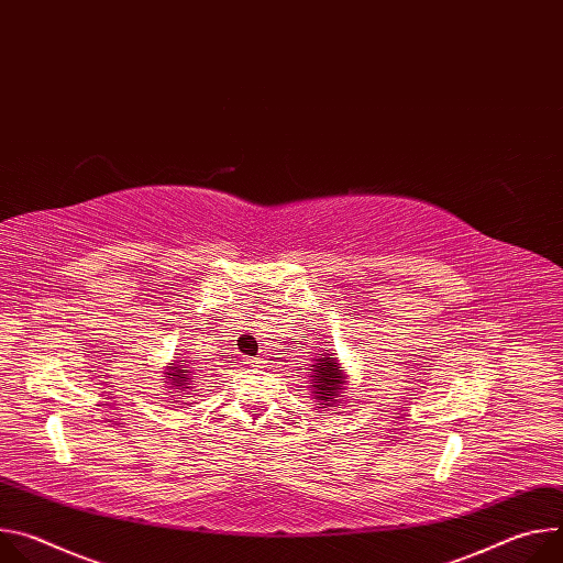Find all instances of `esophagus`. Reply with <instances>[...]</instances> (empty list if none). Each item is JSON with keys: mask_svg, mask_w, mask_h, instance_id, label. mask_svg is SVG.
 Segmentation results:
<instances>
[{"mask_svg": "<svg viewBox=\"0 0 563 563\" xmlns=\"http://www.w3.org/2000/svg\"><path fill=\"white\" fill-rule=\"evenodd\" d=\"M243 361H245L247 365H254V367H258V365L263 363V358H258V356H245Z\"/></svg>", "mask_w": 563, "mask_h": 563, "instance_id": "34e87169", "label": "esophagus"}]
</instances>
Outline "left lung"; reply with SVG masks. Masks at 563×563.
<instances>
[{
	"label": "left lung",
	"mask_w": 563,
	"mask_h": 563,
	"mask_svg": "<svg viewBox=\"0 0 563 563\" xmlns=\"http://www.w3.org/2000/svg\"><path fill=\"white\" fill-rule=\"evenodd\" d=\"M328 352V350H325ZM323 358H318L313 365V394L320 400V406L336 408V396L343 389V372L332 354H320Z\"/></svg>",
	"instance_id": "8db88e82"
}]
</instances>
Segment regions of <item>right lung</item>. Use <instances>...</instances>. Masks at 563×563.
I'll return each mask as SVG.
<instances>
[{"label": "right lung", "instance_id": "1", "mask_svg": "<svg viewBox=\"0 0 563 563\" xmlns=\"http://www.w3.org/2000/svg\"><path fill=\"white\" fill-rule=\"evenodd\" d=\"M174 365V363H172ZM169 380H172V387L174 389H180V387H187L191 385V378H189V369H183L180 365H174L169 372Z\"/></svg>", "mask_w": 563, "mask_h": 563}]
</instances>
